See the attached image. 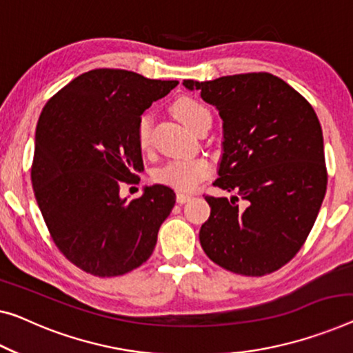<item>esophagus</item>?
I'll return each instance as SVG.
<instances>
[{
  "instance_id": "obj_1",
  "label": "esophagus",
  "mask_w": 353,
  "mask_h": 353,
  "mask_svg": "<svg viewBox=\"0 0 353 353\" xmlns=\"http://www.w3.org/2000/svg\"><path fill=\"white\" fill-rule=\"evenodd\" d=\"M176 199H177V203H179V204H183V203H187L188 199H192V194L183 193V192H177V194H176Z\"/></svg>"
}]
</instances>
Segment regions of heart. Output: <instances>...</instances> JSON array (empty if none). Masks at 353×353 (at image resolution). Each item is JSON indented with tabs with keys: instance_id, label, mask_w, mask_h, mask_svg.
I'll return each mask as SVG.
<instances>
[{
	"instance_id": "1",
	"label": "heart",
	"mask_w": 353,
	"mask_h": 353,
	"mask_svg": "<svg viewBox=\"0 0 353 353\" xmlns=\"http://www.w3.org/2000/svg\"><path fill=\"white\" fill-rule=\"evenodd\" d=\"M176 117L187 126L193 128L199 120L206 115H210L209 110L193 98H181L177 99L172 106ZM139 147L143 150H149L152 143V120L144 117L139 123L138 130ZM210 172V166L206 160L193 159V160H177L168 163L166 166L157 171L155 179L165 185L174 187L177 190H193L204 177Z\"/></svg>"
}]
</instances>
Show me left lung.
Instances as JSON below:
<instances>
[{"label":"left lung","mask_w":353,"mask_h":353,"mask_svg":"<svg viewBox=\"0 0 353 353\" xmlns=\"http://www.w3.org/2000/svg\"><path fill=\"white\" fill-rule=\"evenodd\" d=\"M222 119V159L206 196L210 215L199 243L214 263L265 276L290 261L306 241L327 192L322 126L311 104L270 72L183 81ZM245 199V206L235 201Z\"/></svg>","instance_id":"8db88e82"}]
</instances>
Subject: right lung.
Masks as SVG:
<instances>
[{
  "label": "right lung",
  "mask_w": 353,
  "mask_h": 353,
  "mask_svg": "<svg viewBox=\"0 0 353 353\" xmlns=\"http://www.w3.org/2000/svg\"><path fill=\"white\" fill-rule=\"evenodd\" d=\"M177 83L92 70L42 109L31 168L34 196L55 245L85 272L122 276L155 249L176 193L155 183L130 201L120 196V185L144 171L141 115Z\"/></svg>",
  "instance_id": "1"
}]
</instances>
